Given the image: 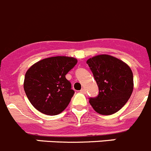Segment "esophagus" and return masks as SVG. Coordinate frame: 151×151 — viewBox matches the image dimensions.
Instances as JSON below:
<instances>
[{
	"instance_id": "34e87169",
	"label": "esophagus",
	"mask_w": 151,
	"mask_h": 151,
	"mask_svg": "<svg viewBox=\"0 0 151 151\" xmlns=\"http://www.w3.org/2000/svg\"><path fill=\"white\" fill-rule=\"evenodd\" d=\"M80 92L82 93H86V90H85V88H82V89L80 91Z\"/></svg>"
}]
</instances>
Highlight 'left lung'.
Wrapping results in <instances>:
<instances>
[{
    "label": "left lung",
    "mask_w": 151,
    "mask_h": 151,
    "mask_svg": "<svg viewBox=\"0 0 151 151\" xmlns=\"http://www.w3.org/2000/svg\"><path fill=\"white\" fill-rule=\"evenodd\" d=\"M87 63L99 88V94L90 98V104L100 114H114L127 103L133 91V74L130 67L108 55L93 57Z\"/></svg>",
    "instance_id": "obj_1"
}]
</instances>
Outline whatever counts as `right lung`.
Listing matches in <instances>:
<instances>
[{"label": "right lung", "mask_w": 151, "mask_h": 151, "mask_svg": "<svg viewBox=\"0 0 151 151\" xmlns=\"http://www.w3.org/2000/svg\"><path fill=\"white\" fill-rule=\"evenodd\" d=\"M76 63L72 57L56 56L40 60L27 70L24 90L36 109L57 115L67 107L75 91L65 76Z\"/></svg>", "instance_id": "1"}]
</instances>
